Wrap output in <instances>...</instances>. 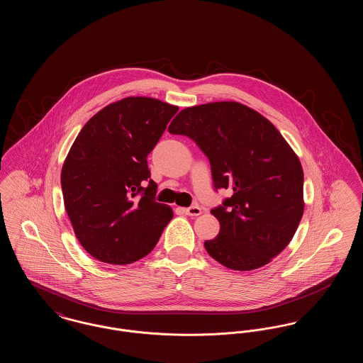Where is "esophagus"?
Here are the masks:
<instances>
[{
	"mask_svg": "<svg viewBox=\"0 0 363 363\" xmlns=\"http://www.w3.org/2000/svg\"><path fill=\"white\" fill-rule=\"evenodd\" d=\"M182 212L185 215H188V216H199V215H201L203 211H201V208L199 207V206H191L189 208H184Z\"/></svg>",
	"mask_w": 363,
	"mask_h": 363,
	"instance_id": "34e87169",
	"label": "esophagus"
}]
</instances>
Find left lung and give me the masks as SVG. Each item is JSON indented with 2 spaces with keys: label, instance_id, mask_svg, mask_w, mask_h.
I'll use <instances>...</instances> for the list:
<instances>
[{
  "label": "left lung",
  "instance_id": "8db88e82",
  "mask_svg": "<svg viewBox=\"0 0 363 363\" xmlns=\"http://www.w3.org/2000/svg\"><path fill=\"white\" fill-rule=\"evenodd\" d=\"M169 132L191 138L209 160L213 189L233 193L211 209L220 231L204 242L208 255L234 271L277 257L303 215V170L277 128L245 104L215 102L184 108Z\"/></svg>",
  "mask_w": 363,
  "mask_h": 363
}]
</instances>
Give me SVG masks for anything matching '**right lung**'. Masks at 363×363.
Listing matches in <instances>:
<instances>
[{
    "mask_svg": "<svg viewBox=\"0 0 363 363\" xmlns=\"http://www.w3.org/2000/svg\"><path fill=\"white\" fill-rule=\"evenodd\" d=\"M178 107L152 98H125L86 122L61 173L65 209L86 252L125 265L147 256L173 211L155 200L147 156Z\"/></svg>",
    "mask_w": 363,
    "mask_h": 363,
    "instance_id": "right-lung-1",
    "label": "right lung"
}]
</instances>
